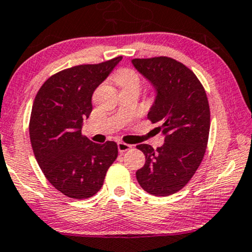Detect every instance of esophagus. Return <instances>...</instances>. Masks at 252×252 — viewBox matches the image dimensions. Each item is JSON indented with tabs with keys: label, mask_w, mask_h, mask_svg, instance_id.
Masks as SVG:
<instances>
[{
	"label": "esophagus",
	"mask_w": 252,
	"mask_h": 252,
	"mask_svg": "<svg viewBox=\"0 0 252 252\" xmlns=\"http://www.w3.org/2000/svg\"><path fill=\"white\" fill-rule=\"evenodd\" d=\"M131 148H132V145L125 144V142H118V151H119L120 153H124V152L131 150Z\"/></svg>",
	"instance_id": "34e87169"
}]
</instances>
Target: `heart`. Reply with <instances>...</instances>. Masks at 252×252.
I'll use <instances>...</instances> for the list:
<instances>
[{"instance_id": "b5f03b06", "label": "heart", "mask_w": 252, "mask_h": 252, "mask_svg": "<svg viewBox=\"0 0 252 252\" xmlns=\"http://www.w3.org/2000/svg\"><path fill=\"white\" fill-rule=\"evenodd\" d=\"M114 80L120 88H125L129 85H139L140 80H139L138 73L134 70L128 69V67H123L119 69L114 73Z\"/></svg>"}]
</instances>
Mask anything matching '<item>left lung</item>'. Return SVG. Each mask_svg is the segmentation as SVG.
<instances>
[{
  "instance_id": "obj_1",
  "label": "left lung",
  "mask_w": 252,
  "mask_h": 252,
  "mask_svg": "<svg viewBox=\"0 0 252 252\" xmlns=\"http://www.w3.org/2000/svg\"><path fill=\"white\" fill-rule=\"evenodd\" d=\"M132 63L157 91L147 118L159 124L164 144L136 146L146 157L136 172L141 188L155 196L181 190L202 162L210 128L209 102L190 69L170 57L134 58Z\"/></svg>"
}]
</instances>
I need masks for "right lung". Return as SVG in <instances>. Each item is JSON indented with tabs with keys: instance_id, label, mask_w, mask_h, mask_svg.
<instances>
[{
	"instance_id": "right-lung-1",
	"label": "right lung",
	"mask_w": 252,
	"mask_h": 252,
	"mask_svg": "<svg viewBox=\"0 0 252 252\" xmlns=\"http://www.w3.org/2000/svg\"><path fill=\"white\" fill-rule=\"evenodd\" d=\"M123 57L55 73L40 86L31 110L33 154L48 181L65 196L83 200L100 190L118 157L114 141L95 144L82 134L92 112V94Z\"/></svg>"
}]
</instances>
